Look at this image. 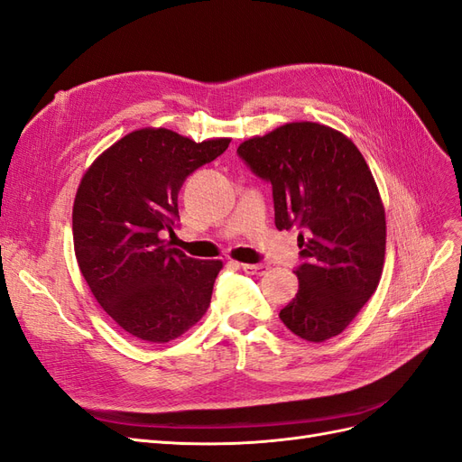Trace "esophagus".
<instances>
[{
  "instance_id": "esophagus-1",
  "label": "esophagus",
  "mask_w": 462,
  "mask_h": 462,
  "mask_svg": "<svg viewBox=\"0 0 462 462\" xmlns=\"http://www.w3.org/2000/svg\"><path fill=\"white\" fill-rule=\"evenodd\" d=\"M242 271H244V273H247V274H257V276H263V274H265V273L269 271V267H267V265H263V263H244V265H242Z\"/></svg>"
}]
</instances>
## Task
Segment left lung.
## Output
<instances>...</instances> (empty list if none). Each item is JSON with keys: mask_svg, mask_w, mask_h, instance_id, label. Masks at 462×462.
<instances>
[{"mask_svg": "<svg viewBox=\"0 0 462 462\" xmlns=\"http://www.w3.org/2000/svg\"><path fill=\"white\" fill-rule=\"evenodd\" d=\"M238 156L273 186L274 226L298 230V294L282 323L310 342L340 335L381 279L385 210L356 144L311 122L244 141Z\"/></svg>", "mask_w": 462, "mask_h": 462, "instance_id": "8db88e82", "label": "left lung"}]
</instances>
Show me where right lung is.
<instances>
[{"mask_svg":"<svg viewBox=\"0 0 462 462\" xmlns=\"http://www.w3.org/2000/svg\"><path fill=\"white\" fill-rule=\"evenodd\" d=\"M230 139L195 143L170 129H139L102 152L81 180L73 205L79 269L98 304L124 331L168 342L203 318L220 261L170 247L178 193Z\"/></svg>","mask_w":462,"mask_h":462,"instance_id":"1","label":"right lung"}]
</instances>
